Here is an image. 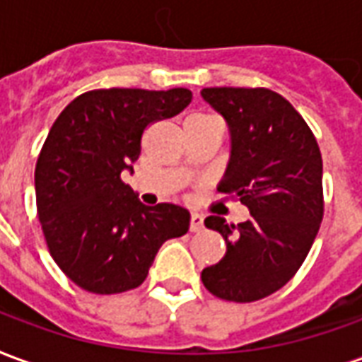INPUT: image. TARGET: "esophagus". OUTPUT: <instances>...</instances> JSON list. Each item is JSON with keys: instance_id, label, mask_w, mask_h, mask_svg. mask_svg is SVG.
Wrapping results in <instances>:
<instances>
[{"instance_id": "1", "label": "esophagus", "mask_w": 362, "mask_h": 362, "mask_svg": "<svg viewBox=\"0 0 362 362\" xmlns=\"http://www.w3.org/2000/svg\"><path fill=\"white\" fill-rule=\"evenodd\" d=\"M204 228V217L199 213H192V221H189V230L192 233H199Z\"/></svg>"}]
</instances>
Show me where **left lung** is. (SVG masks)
Wrapping results in <instances>:
<instances>
[{
    "mask_svg": "<svg viewBox=\"0 0 362 362\" xmlns=\"http://www.w3.org/2000/svg\"><path fill=\"white\" fill-rule=\"evenodd\" d=\"M202 96L230 132L217 189L235 194L252 215L238 225L205 219L227 252L202 281L223 300L254 303L287 285L310 252L324 217L322 155L303 116L273 90L209 87Z\"/></svg>",
    "mask_w": 362,
    "mask_h": 362,
    "instance_id": "left-lung-1",
    "label": "left lung"
}]
</instances>
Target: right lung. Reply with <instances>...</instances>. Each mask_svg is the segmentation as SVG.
I'll return each mask as SVG.
<instances>
[{"instance_id": "1", "label": "right lung", "mask_w": 362, "mask_h": 362, "mask_svg": "<svg viewBox=\"0 0 362 362\" xmlns=\"http://www.w3.org/2000/svg\"><path fill=\"white\" fill-rule=\"evenodd\" d=\"M192 103L188 89H96L54 122L35 170L36 209L52 258L75 285L116 295L141 285L158 248L188 233L180 205H143L119 174L141 135Z\"/></svg>"}]
</instances>
